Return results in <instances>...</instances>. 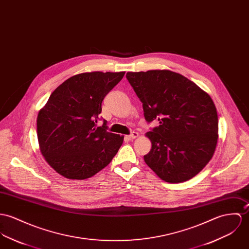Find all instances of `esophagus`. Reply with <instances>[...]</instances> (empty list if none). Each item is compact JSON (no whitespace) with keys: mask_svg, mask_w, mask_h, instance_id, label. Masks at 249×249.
<instances>
[{"mask_svg":"<svg viewBox=\"0 0 249 249\" xmlns=\"http://www.w3.org/2000/svg\"><path fill=\"white\" fill-rule=\"evenodd\" d=\"M138 136H139V134H138L137 132H135V131H133L130 135L126 136V137H127V139H129V140H134Z\"/></svg>","mask_w":249,"mask_h":249,"instance_id":"1","label":"esophagus"}]
</instances>
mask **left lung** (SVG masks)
Masks as SVG:
<instances>
[{"label":"left lung","instance_id":"left-lung-1","mask_svg":"<svg viewBox=\"0 0 249 249\" xmlns=\"http://www.w3.org/2000/svg\"><path fill=\"white\" fill-rule=\"evenodd\" d=\"M126 79L142 103L146 122L160 124L145 134L152 143L145 163L170 183L196 176L218 142V115L210 96L170 70L127 72Z\"/></svg>","mask_w":249,"mask_h":249}]
</instances>
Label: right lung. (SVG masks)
<instances>
[{"label": "right lung", "mask_w": 249, "mask_h": 249, "mask_svg": "<svg viewBox=\"0 0 249 249\" xmlns=\"http://www.w3.org/2000/svg\"><path fill=\"white\" fill-rule=\"evenodd\" d=\"M125 72H86L70 77L53 91L39 111L37 135L46 162L60 175L85 180L105 168L124 136L97 126L102 102Z\"/></svg>", "instance_id": "obj_1"}]
</instances>
